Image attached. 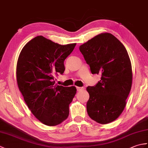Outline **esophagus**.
Returning a JSON list of instances; mask_svg holds the SVG:
<instances>
[{
  "mask_svg": "<svg viewBox=\"0 0 148 148\" xmlns=\"http://www.w3.org/2000/svg\"><path fill=\"white\" fill-rule=\"evenodd\" d=\"M76 89L77 92H81V91H83L84 90V87H76Z\"/></svg>",
  "mask_w": 148,
  "mask_h": 148,
  "instance_id": "1",
  "label": "esophagus"
}]
</instances>
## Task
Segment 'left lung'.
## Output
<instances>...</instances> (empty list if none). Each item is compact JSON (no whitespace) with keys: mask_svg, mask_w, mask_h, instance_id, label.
Here are the masks:
<instances>
[{"mask_svg":"<svg viewBox=\"0 0 148 148\" xmlns=\"http://www.w3.org/2000/svg\"><path fill=\"white\" fill-rule=\"evenodd\" d=\"M91 72L102 75L93 86H88V114L100 124L117 119L126 106L130 92L132 72L125 46L111 34L103 33L79 46Z\"/></svg>","mask_w":148,"mask_h":148,"instance_id":"obj_1","label":"left lung"}]
</instances>
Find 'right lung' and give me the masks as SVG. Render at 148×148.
Segmentation results:
<instances>
[{
    "label": "right lung",
    "mask_w": 148,
    "mask_h": 148,
    "mask_svg": "<svg viewBox=\"0 0 148 148\" xmlns=\"http://www.w3.org/2000/svg\"><path fill=\"white\" fill-rule=\"evenodd\" d=\"M76 45H60L39 36L27 42L19 55V90L32 114L48 126L60 124L68 118L76 88L57 85L54 76L64 73V60Z\"/></svg>",
    "instance_id": "obj_1"
}]
</instances>
